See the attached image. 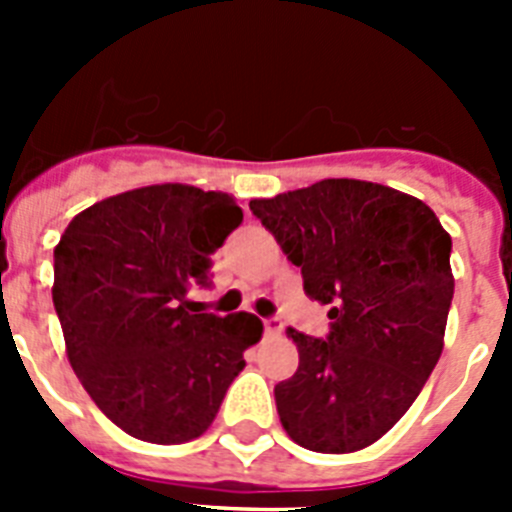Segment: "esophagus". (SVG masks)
<instances>
[{
	"instance_id": "1",
	"label": "esophagus",
	"mask_w": 512,
	"mask_h": 512,
	"mask_svg": "<svg viewBox=\"0 0 512 512\" xmlns=\"http://www.w3.org/2000/svg\"><path fill=\"white\" fill-rule=\"evenodd\" d=\"M284 330V323L279 318H266L264 320V333L266 336H279Z\"/></svg>"
}]
</instances>
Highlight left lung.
I'll return each mask as SVG.
<instances>
[{"mask_svg":"<svg viewBox=\"0 0 512 512\" xmlns=\"http://www.w3.org/2000/svg\"><path fill=\"white\" fill-rule=\"evenodd\" d=\"M251 212L333 320L325 338L287 330L300 366L274 387L284 431L320 454L372 446L408 413L443 351L451 235L425 202L359 179L251 200Z\"/></svg>","mask_w":512,"mask_h":512,"instance_id":"1","label":"left lung"}]
</instances>
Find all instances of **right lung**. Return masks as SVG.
I'll return each mask as SVG.
<instances>
[{
    "label": "right lung",
    "instance_id": "right-lung-1",
    "mask_svg": "<svg viewBox=\"0 0 512 512\" xmlns=\"http://www.w3.org/2000/svg\"><path fill=\"white\" fill-rule=\"evenodd\" d=\"M243 223L225 192L153 184L87 207L53 251V305L84 390L117 428L184 443L215 420L264 325L192 310L210 256Z\"/></svg>",
    "mask_w": 512,
    "mask_h": 512
}]
</instances>
